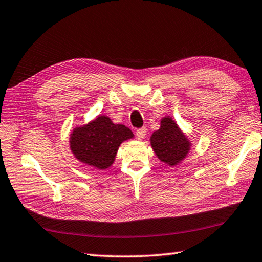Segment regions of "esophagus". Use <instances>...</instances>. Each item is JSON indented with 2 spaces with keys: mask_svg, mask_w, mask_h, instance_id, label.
<instances>
[{
  "mask_svg": "<svg viewBox=\"0 0 262 262\" xmlns=\"http://www.w3.org/2000/svg\"><path fill=\"white\" fill-rule=\"evenodd\" d=\"M147 133H148V129L145 127L140 128V129L136 130V137L139 140H143L144 137H145V135H147Z\"/></svg>",
  "mask_w": 262,
  "mask_h": 262,
  "instance_id": "34e87169",
  "label": "esophagus"
}]
</instances>
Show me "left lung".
<instances>
[{"label":"left lung","instance_id":"1","mask_svg":"<svg viewBox=\"0 0 262 262\" xmlns=\"http://www.w3.org/2000/svg\"><path fill=\"white\" fill-rule=\"evenodd\" d=\"M150 145L159 161L172 167L187 157L193 144L172 117H163L159 129L150 136Z\"/></svg>","mask_w":262,"mask_h":262}]
</instances>
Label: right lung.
<instances>
[{
    "instance_id": "obj_1",
    "label": "right lung",
    "mask_w": 262,
    "mask_h": 262,
    "mask_svg": "<svg viewBox=\"0 0 262 262\" xmlns=\"http://www.w3.org/2000/svg\"><path fill=\"white\" fill-rule=\"evenodd\" d=\"M134 139V134L120 123H114L101 114L83 126L75 127L69 136V147L78 162L97 170H106L114 163L122 142Z\"/></svg>"
}]
</instances>
